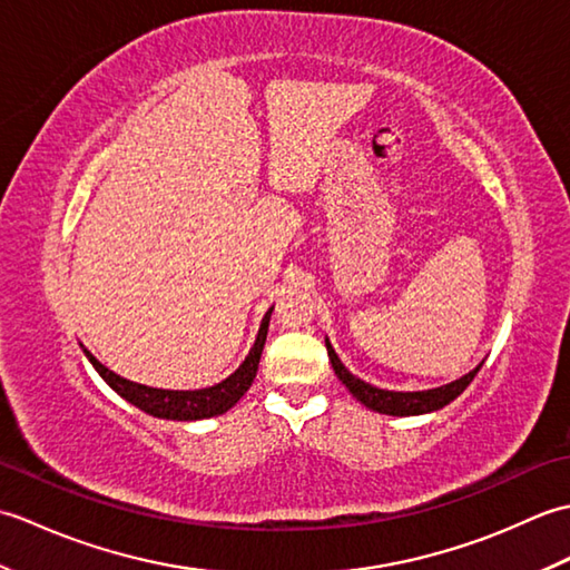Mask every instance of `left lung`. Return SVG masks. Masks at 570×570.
<instances>
[{"mask_svg": "<svg viewBox=\"0 0 570 570\" xmlns=\"http://www.w3.org/2000/svg\"><path fill=\"white\" fill-rule=\"evenodd\" d=\"M325 347H328V357H331V365L337 374V380H341L350 394H353L360 404H365L372 411H380V414H390V416H419V414H429V411H439L445 404H451L453 399H458L460 394L465 392V386L475 380V374L480 372V365L463 374V377L451 382V384H443V386H435V390H426V392H390V390H380V386L362 382L360 377H355L353 372H350L341 357L335 355V350L331 345L328 337H325Z\"/></svg>", "mask_w": 570, "mask_h": 570, "instance_id": "8db88e82", "label": "left lung"}]
</instances>
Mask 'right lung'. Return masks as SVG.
<instances>
[{"instance_id":"add662e5","label":"right lung","mask_w":570,"mask_h":570,"mask_svg":"<svg viewBox=\"0 0 570 570\" xmlns=\"http://www.w3.org/2000/svg\"><path fill=\"white\" fill-rule=\"evenodd\" d=\"M269 316H272V308L266 311V316L262 318L257 341H254L245 362H242V365L233 374H229L227 380H223L220 384L205 386V390H193V392L190 390L188 392L156 390V386L129 382L125 377H119V374H115L112 370H107L102 362L90 353V350L82 347V353L92 362V367L98 370L100 377L110 384L119 396L127 399V402L135 404L137 409L147 411V414H151L156 419H171V421L210 419V416L225 414L227 409H233L239 399L245 396L254 377H257L266 331H269Z\"/></svg>"}]
</instances>
